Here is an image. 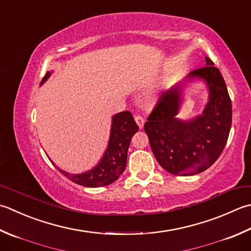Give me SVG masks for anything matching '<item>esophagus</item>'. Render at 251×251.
I'll return each instance as SVG.
<instances>
[{
    "mask_svg": "<svg viewBox=\"0 0 251 251\" xmlns=\"http://www.w3.org/2000/svg\"><path fill=\"white\" fill-rule=\"evenodd\" d=\"M135 121L137 123V125L139 126V128H142V127H144V124H145L144 117L140 115H135Z\"/></svg>",
    "mask_w": 251,
    "mask_h": 251,
    "instance_id": "esophagus-1",
    "label": "esophagus"
}]
</instances>
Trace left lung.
Segmentation results:
<instances>
[{
	"label": "left lung",
	"instance_id": "1",
	"mask_svg": "<svg viewBox=\"0 0 251 251\" xmlns=\"http://www.w3.org/2000/svg\"><path fill=\"white\" fill-rule=\"evenodd\" d=\"M205 64L188 75L208 83L210 97L202 115L189 122L176 119L181 101L178 85L160 97L145 123L155 159L173 175L188 176L207 170L219 159L228 139L232 101L219 68L209 57Z\"/></svg>",
	"mask_w": 251,
	"mask_h": 251
}]
</instances>
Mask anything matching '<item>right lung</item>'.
<instances>
[{
	"instance_id": "right-lung-1",
	"label": "right lung",
	"mask_w": 251,
	"mask_h": 251,
	"mask_svg": "<svg viewBox=\"0 0 251 251\" xmlns=\"http://www.w3.org/2000/svg\"><path fill=\"white\" fill-rule=\"evenodd\" d=\"M49 76L50 73L47 72L41 83L46 81ZM138 129L131 113L129 111L121 112L113 116L109 147L99 165L82 174H70L56 169L75 184L86 187H102L114 183L125 171L130 140Z\"/></svg>"
}]
</instances>
